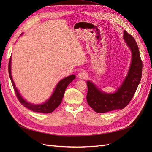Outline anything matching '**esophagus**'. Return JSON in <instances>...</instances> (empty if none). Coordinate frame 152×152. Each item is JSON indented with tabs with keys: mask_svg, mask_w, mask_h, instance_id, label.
Listing matches in <instances>:
<instances>
[{
	"mask_svg": "<svg viewBox=\"0 0 152 152\" xmlns=\"http://www.w3.org/2000/svg\"><path fill=\"white\" fill-rule=\"evenodd\" d=\"M87 77H88V74H87L86 71L82 70L78 73V78L80 79H86L87 78Z\"/></svg>",
	"mask_w": 152,
	"mask_h": 152,
	"instance_id": "obj_1",
	"label": "esophagus"
}]
</instances>
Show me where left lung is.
<instances>
[{"label":"left lung","instance_id":"left-lung-1","mask_svg":"<svg viewBox=\"0 0 152 152\" xmlns=\"http://www.w3.org/2000/svg\"><path fill=\"white\" fill-rule=\"evenodd\" d=\"M124 39L131 51V62L127 76L117 90L112 93L102 91L91 81H87L88 104L97 113H104L114 110L123 109L133 97L140 82L142 63L138 45L134 38L126 31Z\"/></svg>","mask_w":152,"mask_h":152}]
</instances>
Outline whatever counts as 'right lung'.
<instances>
[{"label": "right lung", "instance_id": "right-lung-1", "mask_svg": "<svg viewBox=\"0 0 152 152\" xmlns=\"http://www.w3.org/2000/svg\"><path fill=\"white\" fill-rule=\"evenodd\" d=\"M11 62L12 56L10 57V59L8 64V72L12 86L14 87V91L15 92L16 96H17L19 102H21V104L23 106L33 112L44 113V114H49V113L54 111V110L57 108L61 103V101H62V99L64 96V91H65V89L67 88V86H69L70 83L73 81V80H74L76 78L75 75L72 74V75L67 76L66 78H64L60 80L57 84L56 88H55L52 95H51L50 97L48 99L47 101H46L43 103H42V104H33V103L27 102L26 100L23 99L22 95L20 94V93L19 92L17 88L15 87L14 82V80H13L12 76Z\"/></svg>", "mask_w": 152, "mask_h": 152}]
</instances>
